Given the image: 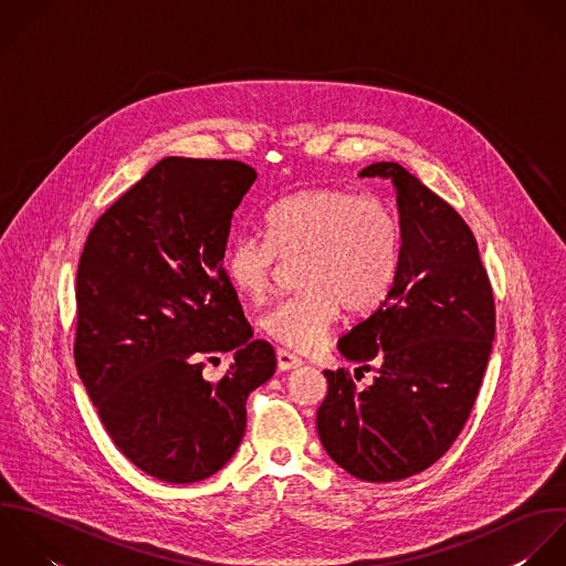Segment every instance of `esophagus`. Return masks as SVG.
<instances>
[{"label":"esophagus","mask_w":566,"mask_h":566,"mask_svg":"<svg viewBox=\"0 0 566 566\" xmlns=\"http://www.w3.org/2000/svg\"><path fill=\"white\" fill-rule=\"evenodd\" d=\"M275 359H277V368L280 370H293V368H297V366H302V359L297 357V355H293L291 350H284V348H277V353H275Z\"/></svg>","instance_id":"obj_1"}]
</instances>
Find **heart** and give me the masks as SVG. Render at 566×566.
Here are the masks:
<instances>
[{"label": "heart", "instance_id": "heart-1", "mask_svg": "<svg viewBox=\"0 0 566 566\" xmlns=\"http://www.w3.org/2000/svg\"><path fill=\"white\" fill-rule=\"evenodd\" d=\"M266 238L235 235L224 253L229 282L260 302L280 260H304L297 295L262 315L264 333L293 350H313L346 308L377 311L390 295L401 260V229L388 202L344 187H302L264 211Z\"/></svg>", "mask_w": 566, "mask_h": 566}]
</instances>
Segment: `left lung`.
Instances as JSON below:
<instances>
[{
    "instance_id": "1",
    "label": "left lung",
    "mask_w": 566,
    "mask_h": 566,
    "mask_svg": "<svg viewBox=\"0 0 566 566\" xmlns=\"http://www.w3.org/2000/svg\"><path fill=\"white\" fill-rule=\"evenodd\" d=\"M361 176L397 187L401 260L386 302L353 326L339 353L373 370L357 390L346 368L324 370L317 432L328 457L355 479L392 483L434 465L476 403L496 306L472 229L441 196L397 163Z\"/></svg>"
}]
</instances>
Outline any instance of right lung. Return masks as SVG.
<instances>
[{
	"instance_id": "right-lung-1",
	"label": "right lung",
	"mask_w": 566,
	"mask_h": 566,
	"mask_svg": "<svg viewBox=\"0 0 566 566\" xmlns=\"http://www.w3.org/2000/svg\"><path fill=\"white\" fill-rule=\"evenodd\" d=\"M240 160L167 156L87 233L76 269L74 364L96 415L145 474H216L247 428V397L275 373L224 271L233 211L255 182ZM229 349L216 382L203 361Z\"/></svg>"
}]
</instances>
